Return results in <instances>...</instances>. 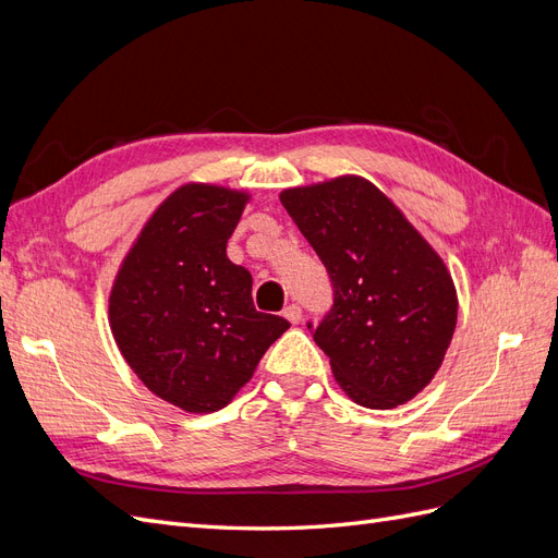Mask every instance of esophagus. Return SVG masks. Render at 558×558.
Returning a JSON list of instances; mask_svg holds the SVG:
<instances>
[{"instance_id":"1","label":"esophagus","mask_w":558,"mask_h":558,"mask_svg":"<svg viewBox=\"0 0 558 558\" xmlns=\"http://www.w3.org/2000/svg\"><path fill=\"white\" fill-rule=\"evenodd\" d=\"M283 318L289 320V324H293V326H298L300 320H302V310L298 307V305H289L283 310Z\"/></svg>"}]
</instances>
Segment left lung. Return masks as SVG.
Returning a JSON list of instances; mask_svg holds the SVG:
<instances>
[{"label":"left lung","mask_w":558,"mask_h":558,"mask_svg":"<svg viewBox=\"0 0 558 558\" xmlns=\"http://www.w3.org/2000/svg\"><path fill=\"white\" fill-rule=\"evenodd\" d=\"M324 260L335 305L314 332L342 391L393 410L433 381L459 298L445 260L373 181L342 174L279 193Z\"/></svg>","instance_id":"obj_1"}]
</instances>
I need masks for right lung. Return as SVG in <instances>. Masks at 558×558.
Returning a JSON list of instances; mask_svg holds the SVG:
<instances>
[{
	"instance_id": "add662e5",
	"label": "right lung",
	"mask_w": 558,
	"mask_h": 558,
	"mask_svg": "<svg viewBox=\"0 0 558 558\" xmlns=\"http://www.w3.org/2000/svg\"><path fill=\"white\" fill-rule=\"evenodd\" d=\"M251 193L189 181L140 230L109 293L118 351L160 400L191 414L223 410L289 320L256 312L251 275L228 240Z\"/></svg>"
}]
</instances>
